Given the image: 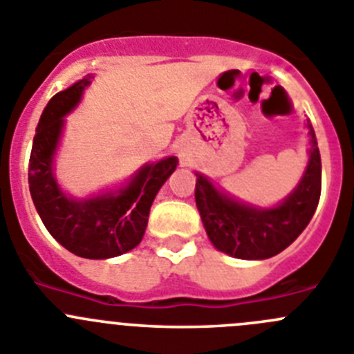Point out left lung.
<instances>
[{
	"label": "left lung",
	"instance_id": "left-lung-1",
	"mask_svg": "<svg viewBox=\"0 0 354 354\" xmlns=\"http://www.w3.org/2000/svg\"><path fill=\"white\" fill-rule=\"evenodd\" d=\"M307 129L311 157L306 173L293 194L272 209L237 203L197 174V209L216 250L243 260L270 259L288 248L311 222L322 194V158L311 122H307Z\"/></svg>",
	"mask_w": 354,
	"mask_h": 354
}]
</instances>
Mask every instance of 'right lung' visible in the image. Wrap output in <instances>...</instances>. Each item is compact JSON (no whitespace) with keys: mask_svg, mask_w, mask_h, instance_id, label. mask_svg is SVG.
Listing matches in <instances>:
<instances>
[{"mask_svg":"<svg viewBox=\"0 0 354 354\" xmlns=\"http://www.w3.org/2000/svg\"><path fill=\"white\" fill-rule=\"evenodd\" d=\"M91 77L57 92L43 110L29 158V192L43 225L68 252L82 259H111L131 252L143 239L151 203L176 169L178 158L147 164L118 192L73 201L59 190L52 174L62 117L77 106Z\"/></svg>","mask_w":354,"mask_h":354,"instance_id":"add662e5","label":"right lung"}]
</instances>
